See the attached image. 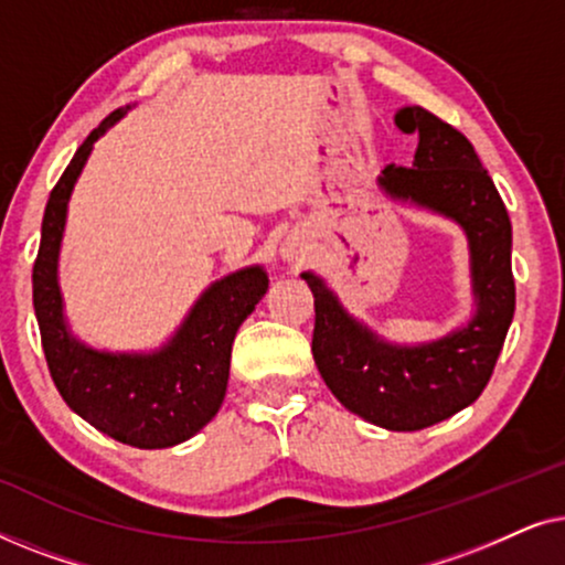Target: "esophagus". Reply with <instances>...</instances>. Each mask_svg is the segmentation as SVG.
I'll list each match as a JSON object with an SVG mask.
<instances>
[{"mask_svg":"<svg viewBox=\"0 0 565 565\" xmlns=\"http://www.w3.org/2000/svg\"><path fill=\"white\" fill-rule=\"evenodd\" d=\"M280 254H282V259H288V262H303L306 246H303V242H298V238H288V242L282 244Z\"/></svg>","mask_w":565,"mask_h":565,"instance_id":"1","label":"esophagus"}]
</instances>
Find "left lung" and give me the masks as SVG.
Wrapping results in <instances>:
<instances>
[{"instance_id":"8db88e82","label":"left lung","mask_w":565,"mask_h":565,"mask_svg":"<svg viewBox=\"0 0 565 565\" xmlns=\"http://www.w3.org/2000/svg\"><path fill=\"white\" fill-rule=\"evenodd\" d=\"M396 126L419 134L414 164H388L377 184L391 200L445 215L468 236L476 313L466 327L422 344L385 342L352 319L319 275L313 292L316 367L352 414L393 431H416L481 396L514 316L512 223L473 143L424 107H401Z\"/></svg>"}]
</instances>
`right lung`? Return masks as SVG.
<instances>
[{"instance_id":"add662e5","label":"right lung","mask_w":565,"mask_h":565,"mask_svg":"<svg viewBox=\"0 0 565 565\" xmlns=\"http://www.w3.org/2000/svg\"><path fill=\"white\" fill-rule=\"evenodd\" d=\"M130 110L107 115L68 161L43 213L41 249L33 265V306L51 377L68 408L103 435L141 450H161L198 435L226 396L231 344L267 292L259 265L213 282L157 352H105L79 342L64 319L58 252L66 207L92 146Z\"/></svg>"}]
</instances>
